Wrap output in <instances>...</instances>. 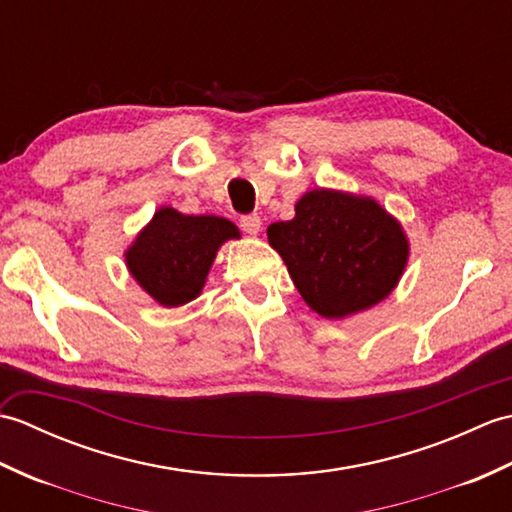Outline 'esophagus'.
I'll use <instances>...</instances> for the list:
<instances>
[{
  "instance_id": "34e87169",
  "label": "esophagus",
  "mask_w": 512,
  "mask_h": 512,
  "mask_svg": "<svg viewBox=\"0 0 512 512\" xmlns=\"http://www.w3.org/2000/svg\"><path fill=\"white\" fill-rule=\"evenodd\" d=\"M239 228H242V231L248 235H257L259 231H262V220H259L257 213L242 215L239 217Z\"/></svg>"
}]
</instances>
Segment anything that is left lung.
<instances>
[{
    "instance_id": "obj_1",
    "label": "left lung",
    "mask_w": 512,
    "mask_h": 512,
    "mask_svg": "<svg viewBox=\"0 0 512 512\" xmlns=\"http://www.w3.org/2000/svg\"><path fill=\"white\" fill-rule=\"evenodd\" d=\"M295 217L268 226L303 301L325 319L372 308L405 270L409 244L400 224L372 198L314 189Z\"/></svg>"
}]
</instances>
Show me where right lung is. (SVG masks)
<instances>
[{
  "mask_svg": "<svg viewBox=\"0 0 512 512\" xmlns=\"http://www.w3.org/2000/svg\"><path fill=\"white\" fill-rule=\"evenodd\" d=\"M239 237L237 226L215 215L160 209L127 250L129 273L151 297L176 308L200 295L217 248Z\"/></svg>",
  "mask_w": 512,
  "mask_h": 512,
  "instance_id": "add662e5",
  "label": "right lung"
}]
</instances>
